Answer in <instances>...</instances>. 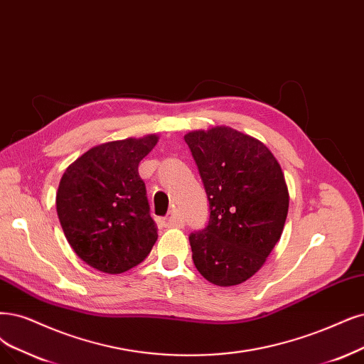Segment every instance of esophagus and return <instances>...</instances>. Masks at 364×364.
<instances>
[{
	"label": "esophagus",
	"mask_w": 364,
	"mask_h": 364,
	"mask_svg": "<svg viewBox=\"0 0 364 364\" xmlns=\"http://www.w3.org/2000/svg\"><path fill=\"white\" fill-rule=\"evenodd\" d=\"M161 223H164L165 228H183L184 226V219L177 210H172L168 214V218L161 220Z\"/></svg>",
	"instance_id": "obj_1"
}]
</instances>
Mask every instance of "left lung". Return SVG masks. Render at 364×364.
<instances>
[{"mask_svg": "<svg viewBox=\"0 0 364 364\" xmlns=\"http://www.w3.org/2000/svg\"><path fill=\"white\" fill-rule=\"evenodd\" d=\"M210 203L203 231L189 235L198 272L219 287L243 284L264 265L288 216L284 172L268 148L231 127L184 136Z\"/></svg>", "mask_w": 364, "mask_h": 364, "instance_id": "8db88e82", "label": "left lung"}]
</instances>
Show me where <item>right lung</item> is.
<instances>
[{
  "label": "right lung",
  "mask_w": 364,
  "mask_h": 364,
  "mask_svg": "<svg viewBox=\"0 0 364 364\" xmlns=\"http://www.w3.org/2000/svg\"><path fill=\"white\" fill-rule=\"evenodd\" d=\"M156 134L91 148L65 169L57 192L64 235L77 257L99 272L119 274L141 264L157 240L139 161Z\"/></svg>",
  "instance_id": "right-lung-1"
}]
</instances>
